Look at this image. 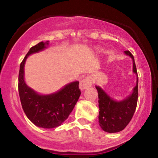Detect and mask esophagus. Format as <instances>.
<instances>
[{"label":"esophagus","mask_w":158,"mask_h":158,"mask_svg":"<svg viewBox=\"0 0 158 158\" xmlns=\"http://www.w3.org/2000/svg\"><path fill=\"white\" fill-rule=\"evenodd\" d=\"M92 85V81L91 79H90L89 77H86L85 79H83L82 80L80 81V83H79V88L81 90H85L87 89V88H90Z\"/></svg>","instance_id":"obj_1"}]
</instances>
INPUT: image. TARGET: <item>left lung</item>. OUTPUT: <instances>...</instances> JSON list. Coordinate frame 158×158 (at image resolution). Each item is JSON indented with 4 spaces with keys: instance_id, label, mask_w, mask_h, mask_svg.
Here are the masks:
<instances>
[{
    "instance_id": "8db88e82",
    "label": "left lung",
    "mask_w": 158,
    "mask_h": 158,
    "mask_svg": "<svg viewBox=\"0 0 158 158\" xmlns=\"http://www.w3.org/2000/svg\"><path fill=\"white\" fill-rule=\"evenodd\" d=\"M125 53L133 60V72L137 74L135 59L128 50ZM99 97V123L103 131L108 133H116L123 131L129 123L137 108L138 99V77L137 85L133 92L128 98L120 102L112 99L100 87L96 86Z\"/></svg>"
}]
</instances>
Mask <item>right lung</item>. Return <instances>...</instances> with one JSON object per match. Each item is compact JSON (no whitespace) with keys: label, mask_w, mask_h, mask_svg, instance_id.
Segmentation results:
<instances>
[{"label":"right lung","mask_w":158,"mask_h":158,"mask_svg":"<svg viewBox=\"0 0 158 158\" xmlns=\"http://www.w3.org/2000/svg\"><path fill=\"white\" fill-rule=\"evenodd\" d=\"M48 44V41H41L32 47L21 61L19 74V92L22 108L28 119L38 127L53 128L61 126L68 119L77 104L81 91L79 81L65 85L59 91L50 95H40L26 85L23 79V68L27 58L43 50Z\"/></svg>","instance_id":"1"}]
</instances>
